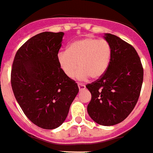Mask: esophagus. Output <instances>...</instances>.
I'll list each match as a JSON object with an SVG mask.
<instances>
[{"label": "esophagus", "mask_w": 153, "mask_h": 153, "mask_svg": "<svg viewBox=\"0 0 153 153\" xmlns=\"http://www.w3.org/2000/svg\"><path fill=\"white\" fill-rule=\"evenodd\" d=\"M77 85H78V87H79V90H82V89H86V86H85L84 84H82V83H79V82H78Z\"/></svg>", "instance_id": "1"}]
</instances>
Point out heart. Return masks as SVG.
<instances>
[{
	"mask_svg": "<svg viewBox=\"0 0 153 153\" xmlns=\"http://www.w3.org/2000/svg\"><path fill=\"white\" fill-rule=\"evenodd\" d=\"M112 55L110 43L104 39L86 37L72 42L67 50L57 55V63L67 76L86 80L90 77L99 79L108 70Z\"/></svg>",
	"mask_w": 153,
	"mask_h": 153,
	"instance_id": "obj_1",
	"label": "heart"
}]
</instances>
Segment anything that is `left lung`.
<instances>
[{
  "label": "left lung",
  "instance_id": "1",
  "mask_svg": "<svg viewBox=\"0 0 153 153\" xmlns=\"http://www.w3.org/2000/svg\"><path fill=\"white\" fill-rule=\"evenodd\" d=\"M105 39L111 45V59L104 75L86 86L92 95L87 111L97 124L111 126L134 110L142 88L143 68L131 44L109 33Z\"/></svg>",
  "mask_w": 153,
  "mask_h": 153
}]
</instances>
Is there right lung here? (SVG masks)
Masks as SVG:
<instances>
[{"label":"right lung","instance_id":"add662e5","mask_svg":"<svg viewBox=\"0 0 153 153\" xmlns=\"http://www.w3.org/2000/svg\"><path fill=\"white\" fill-rule=\"evenodd\" d=\"M64 33L33 36L16 51L11 68L13 92L22 111L34 124L52 130L65 120L79 92L57 63Z\"/></svg>","mask_w":153,"mask_h":153}]
</instances>
